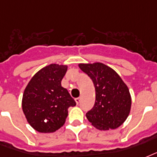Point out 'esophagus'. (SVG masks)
Instances as JSON below:
<instances>
[{"label": "esophagus", "mask_w": 157, "mask_h": 157, "mask_svg": "<svg viewBox=\"0 0 157 157\" xmlns=\"http://www.w3.org/2000/svg\"><path fill=\"white\" fill-rule=\"evenodd\" d=\"M80 100H81V98H75V101H76V103H77V104H79Z\"/></svg>", "instance_id": "34e87169"}]
</instances>
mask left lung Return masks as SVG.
<instances>
[{
  "label": "left lung",
  "instance_id": "1",
  "mask_svg": "<svg viewBox=\"0 0 157 157\" xmlns=\"http://www.w3.org/2000/svg\"><path fill=\"white\" fill-rule=\"evenodd\" d=\"M78 66L91 78L95 87V104L86 114L88 121L99 130L120 127L131 109V96L127 85L115 70L102 63L79 64Z\"/></svg>",
  "mask_w": 157,
  "mask_h": 157
}]
</instances>
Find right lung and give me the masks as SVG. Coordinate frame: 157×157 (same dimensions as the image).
<instances>
[{
	"mask_svg": "<svg viewBox=\"0 0 157 157\" xmlns=\"http://www.w3.org/2000/svg\"><path fill=\"white\" fill-rule=\"evenodd\" d=\"M67 65L51 64L34 75L25 87L22 109L28 122L40 133H53L62 127L68 109L76 105L61 80Z\"/></svg>",
	"mask_w": 157,
	"mask_h": 157,
	"instance_id": "add662e5",
	"label": "right lung"
}]
</instances>
